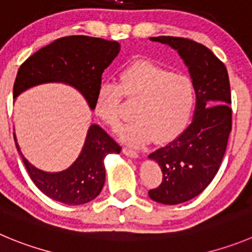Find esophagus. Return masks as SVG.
I'll return each mask as SVG.
<instances>
[{"instance_id": "1", "label": "esophagus", "mask_w": 252, "mask_h": 252, "mask_svg": "<svg viewBox=\"0 0 252 252\" xmlns=\"http://www.w3.org/2000/svg\"><path fill=\"white\" fill-rule=\"evenodd\" d=\"M123 153L126 155H128V157H130V158H137V157H138V152L135 149H133V148L124 147L123 148Z\"/></svg>"}]
</instances>
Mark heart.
Segmentation results:
<instances>
[{
	"label": "heart",
	"instance_id": "b5f03b06",
	"mask_svg": "<svg viewBox=\"0 0 252 252\" xmlns=\"http://www.w3.org/2000/svg\"><path fill=\"white\" fill-rule=\"evenodd\" d=\"M123 97L137 103L134 122L122 128V140L140 145L152 142L168 143L189 126L196 107V89L191 79L147 61L126 67L119 74L118 86L102 83L94 98L98 118L117 128L122 122Z\"/></svg>",
	"mask_w": 252,
	"mask_h": 252
}]
</instances>
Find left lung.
<instances>
[{
    "mask_svg": "<svg viewBox=\"0 0 252 252\" xmlns=\"http://www.w3.org/2000/svg\"><path fill=\"white\" fill-rule=\"evenodd\" d=\"M176 49L196 89L191 124L149 158L160 165L163 180L149 190L152 200L176 205L197 196L218 173L232 126L231 91L224 63L204 44L183 37H152Z\"/></svg>",
    "mask_w": 252,
    "mask_h": 252,
    "instance_id": "left-lung-1",
    "label": "left lung"
}]
</instances>
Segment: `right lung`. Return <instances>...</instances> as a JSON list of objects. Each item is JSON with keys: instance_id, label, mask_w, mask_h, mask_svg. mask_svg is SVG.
Listing matches in <instances>:
<instances>
[{"instance_id": "1", "label": "right lung", "mask_w": 252, "mask_h": 252, "mask_svg": "<svg viewBox=\"0 0 252 252\" xmlns=\"http://www.w3.org/2000/svg\"><path fill=\"white\" fill-rule=\"evenodd\" d=\"M119 51L118 42L97 37L67 36L56 39L21 64L13 84V98L37 84L62 82L78 89L91 109H94L103 72ZM16 147L34 185L48 197L68 205L86 204L99 195L105 182V155L119 154L122 150L97 124L89 126L78 159L61 173H46L34 168L23 157L17 143Z\"/></svg>"}]
</instances>
